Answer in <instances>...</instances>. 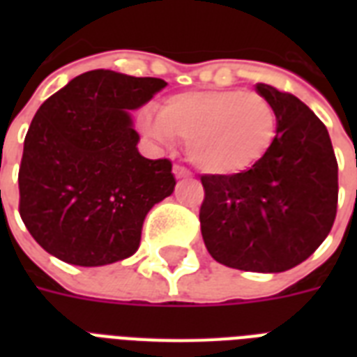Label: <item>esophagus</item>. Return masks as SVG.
<instances>
[{
    "mask_svg": "<svg viewBox=\"0 0 357 357\" xmlns=\"http://www.w3.org/2000/svg\"><path fill=\"white\" fill-rule=\"evenodd\" d=\"M174 176H176V179H189L190 172L185 167H179V165H176V167H174Z\"/></svg>",
    "mask_w": 357,
    "mask_h": 357,
    "instance_id": "1",
    "label": "esophagus"
}]
</instances>
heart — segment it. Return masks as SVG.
I'll list each match as a JSON object with an SVG mask.
<instances>
[{"label":"heart","mask_w":357,"mask_h":357,"mask_svg":"<svg viewBox=\"0 0 357 357\" xmlns=\"http://www.w3.org/2000/svg\"><path fill=\"white\" fill-rule=\"evenodd\" d=\"M144 129L161 142H187V155L209 176H238L254 168L274 144L278 113L266 98L244 91H190L144 114Z\"/></svg>","instance_id":"b5f03b06"}]
</instances>
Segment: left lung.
Wrapping results in <instances>:
<instances>
[{"instance_id":"left-lung-1","label":"left lung","mask_w":357,"mask_h":357,"mask_svg":"<svg viewBox=\"0 0 357 357\" xmlns=\"http://www.w3.org/2000/svg\"><path fill=\"white\" fill-rule=\"evenodd\" d=\"M278 113L274 144L238 176H202V237L218 263L283 272L328 237L337 213V161L326 126L298 98L255 85Z\"/></svg>"}]
</instances>
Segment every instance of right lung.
<instances>
[{
	"mask_svg": "<svg viewBox=\"0 0 357 357\" xmlns=\"http://www.w3.org/2000/svg\"><path fill=\"white\" fill-rule=\"evenodd\" d=\"M165 86L91 70L36 111L20 165V217L47 254L102 266L139 250L146 215L172 195L176 179L168 159L140 155L129 111Z\"/></svg>",
	"mask_w": 357,
	"mask_h": 357,
	"instance_id": "1",
	"label": "right lung"
}]
</instances>
